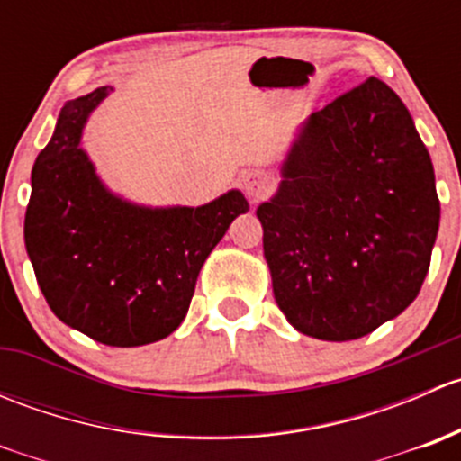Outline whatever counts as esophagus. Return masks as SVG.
Segmentation results:
<instances>
[{"label": "esophagus", "instance_id": "34e87169", "mask_svg": "<svg viewBox=\"0 0 461 461\" xmlns=\"http://www.w3.org/2000/svg\"><path fill=\"white\" fill-rule=\"evenodd\" d=\"M240 187H243V192L252 201H258V198H263L269 192V178L265 174H260V171H249V174H245L240 178Z\"/></svg>", "mask_w": 461, "mask_h": 461}]
</instances>
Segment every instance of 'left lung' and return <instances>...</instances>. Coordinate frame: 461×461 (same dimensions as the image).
Returning a JSON list of instances; mask_svg holds the SVG:
<instances>
[{
  "mask_svg": "<svg viewBox=\"0 0 461 461\" xmlns=\"http://www.w3.org/2000/svg\"><path fill=\"white\" fill-rule=\"evenodd\" d=\"M274 299L299 332L352 341L420 294L439 230L429 149L376 77L310 115L257 209Z\"/></svg>",
  "mask_w": 461,
  "mask_h": 461,
  "instance_id": "1",
  "label": "left lung"
}]
</instances>
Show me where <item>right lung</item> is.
I'll list each match as a JSON object with an SVG mask.
<instances>
[{"label":"right lung","mask_w":461,"mask_h":461,"mask_svg":"<svg viewBox=\"0 0 461 461\" xmlns=\"http://www.w3.org/2000/svg\"><path fill=\"white\" fill-rule=\"evenodd\" d=\"M106 86L64 104L31 174L26 252L55 317L104 346L169 337L187 314L204 258L239 213L240 192L204 207L142 209L111 196L80 149Z\"/></svg>","instance_id":"right-lung-1"}]
</instances>
